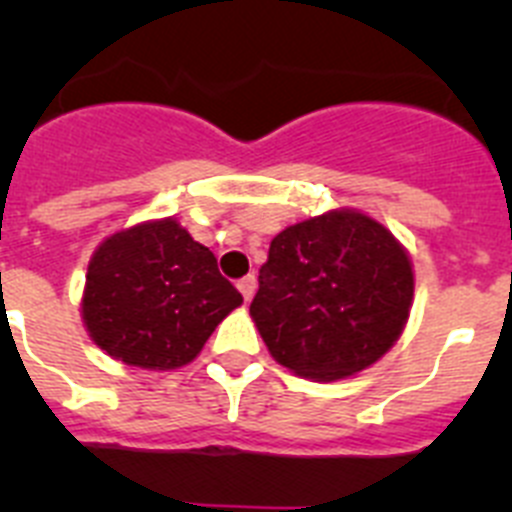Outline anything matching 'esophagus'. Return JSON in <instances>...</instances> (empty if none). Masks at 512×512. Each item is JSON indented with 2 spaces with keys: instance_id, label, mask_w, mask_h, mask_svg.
Here are the masks:
<instances>
[{
  "instance_id": "34e87169",
  "label": "esophagus",
  "mask_w": 512,
  "mask_h": 512,
  "mask_svg": "<svg viewBox=\"0 0 512 512\" xmlns=\"http://www.w3.org/2000/svg\"><path fill=\"white\" fill-rule=\"evenodd\" d=\"M238 289H241V295H243V300H251L253 297V292H256V277H253V274H248V277H243L241 282H238Z\"/></svg>"
}]
</instances>
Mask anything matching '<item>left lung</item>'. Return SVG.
Masks as SVG:
<instances>
[{"label":"left lung","instance_id":"1","mask_svg":"<svg viewBox=\"0 0 512 512\" xmlns=\"http://www.w3.org/2000/svg\"><path fill=\"white\" fill-rule=\"evenodd\" d=\"M413 302V266L390 230L361 212L289 225L259 269L251 318L271 356L333 382L382 359Z\"/></svg>","mask_w":512,"mask_h":512}]
</instances>
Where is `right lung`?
Returning a JSON list of instances; mask_svg holds the SVG:
<instances>
[{
	"instance_id": "obj_1",
	"label": "right lung",
	"mask_w": 512,
	"mask_h": 512,
	"mask_svg": "<svg viewBox=\"0 0 512 512\" xmlns=\"http://www.w3.org/2000/svg\"><path fill=\"white\" fill-rule=\"evenodd\" d=\"M241 302L210 248L176 220H158L110 235L94 251L81 312L102 351L166 372L200 354Z\"/></svg>"
}]
</instances>
